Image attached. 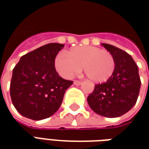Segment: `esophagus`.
<instances>
[{
    "label": "esophagus",
    "instance_id": "34e87169",
    "mask_svg": "<svg viewBox=\"0 0 149 149\" xmlns=\"http://www.w3.org/2000/svg\"><path fill=\"white\" fill-rule=\"evenodd\" d=\"M73 83H74L75 85H80V84H81V81H74V82H73Z\"/></svg>",
    "mask_w": 149,
    "mask_h": 149
}]
</instances>
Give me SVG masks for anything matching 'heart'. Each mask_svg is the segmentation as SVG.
<instances>
[{"mask_svg":"<svg viewBox=\"0 0 149 149\" xmlns=\"http://www.w3.org/2000/svg\"><path fill=\"white\" fill-rule=\"evenodd\" d=\"M54 65L59 74L68 79L80 72L83 66L88 78L95 82L108 81L115 70L112 53L95 46L75 48L68 52V56L60 52L55 57Z\"/></svg>","mask_w":149,"mask_h":149,"instance_id":"obj_1","label":"heart"}]
</instances>
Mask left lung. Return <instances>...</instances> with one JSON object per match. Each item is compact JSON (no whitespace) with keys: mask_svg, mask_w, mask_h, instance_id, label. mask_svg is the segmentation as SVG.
I'll return each instance as SVG.
<instances>
[{"mask_svg":"<svg viewBox=\"0 0 149 149\" xmlns=\"http://www.w3.org/2000/svg\"><path fill=\"white\" fill-rule=\"evenodd\" d=\"M115 60V70L103 84L95 85L88 97V105L105 117H118L128 112L137 100L141 79L134 60L124 50L109 44H101Z\"/></svg>","mask_w":149,"mask_h":149,"instance_id":"8db88e82","label":"left lung"}]
</instances>
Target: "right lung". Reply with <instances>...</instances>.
<instances>
[{"instance_id": "right-lung-1", "label": "right lung", "mask_w": 149, "mask_h": 149, "mask_svg": "<svg viewBox=\"0 0 149 149\" xmlns=\"http://www.w3.org/2000/svg\"><path fill=\"white\" fill-rule=\"evenodd\" d=\"M64 46L59 43L41 46L22 56L13 68L10 96L22 116L40 120L59 109L65 91L73 84L56 71L54 60Z\"/></svg>"}]
</instances>
